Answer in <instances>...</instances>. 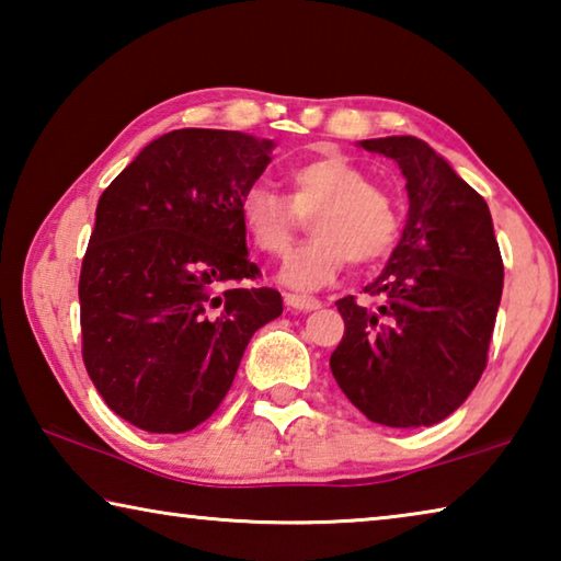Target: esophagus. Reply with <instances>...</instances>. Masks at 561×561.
Wrapping results in <instances>:
<instances>
[{
    "instance_id": "34e87169",
    "label": "esophagus",
    "mask_w": 561,
    "mask_h": 561,
    "mask_svg": "<svg viewBox=\"0 0 561 561\" xmlns=\"http://www.w3.org/2000/svg\"><path fill=\"white\" fill-rule=\"evenodd\" d=\"M284 304L294 311H314L321 307V301L314 297H304V294H284Z\"/></svg>"
}]
</instances>
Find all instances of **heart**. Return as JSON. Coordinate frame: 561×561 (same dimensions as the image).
Listing matches in <instances>:
<instances>
[{
	"instance_id": "heart-1",
	"label": "heart",
	"mask_w": 561,
	"mask_h": 561,
	"mask_svg": "<svg viewBox=\"0 0 561 561\" xmlns=\"http://www.w3.org/2000/svg\"><path fill=\"white\" fill-rule=\"evenodd\" d=\"M289 197L267 185L247 187L237 213L250 242L264 254H282L311 215V240L287 254L279 279L291 289L314 291L334 282L348 257L366 264L391 250L398 217L381 187L341 156H321L289 170Z\"/></svg>"
}]
</instances>
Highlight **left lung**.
<instances>
[{"instance_id": "8db88e82", "label": "left lung", "mask_w": 561, "mask_h": 561, "mask_svg": "<svg viewBox=\"0 0 561 561\" xmlns=\"http://www.w3.org/2000/svg\"><path fill=\"white\" fill-rule=\"evenodd\" d=\"M405 178L408 220L383 272L366 284L381 307L344 297L331 374L368 421L428 428L465 403L488 364L502 297L490 207L415 136L358 140Z\"/></svg>"}]
</instances>
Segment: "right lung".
Here are the masks:
<instances>
[{
    "label": "right lung",
    "mask_w": 561,
    "mask_h": 561,
    "mask_svg": "<svg viewBox=\"0 0 561 561\" xmlns=\"http://www.w3.org/2000/svg\"><path fill=\"white\" fill-rule=\"evenodd\" d=\"M274 140L180 128L140 150L103 190L79 301L83 364L113 413L148 433H185L230 391L252 334L282 314L254 279L240 197Z\"/></svg>",
    "instance_id": "right-lung-1"
}]
</instances>
